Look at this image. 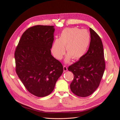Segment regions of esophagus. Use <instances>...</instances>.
Segmentation results:
<instances>
[{"instance_id":"34e87169","label":"esophagus","mask_w":120,"mask_h":120,"mask_svg":"<svg viewBox=\"0 0 120 120\" xmlns=\"http://www.w3.org/2000/svg\"><path fill=\"white\" fill-rule=\"evenodd\" d=\"M63 68H64V71H68V68L66 67V66H64L63 67Z\"/></svg>"}]
</instances>
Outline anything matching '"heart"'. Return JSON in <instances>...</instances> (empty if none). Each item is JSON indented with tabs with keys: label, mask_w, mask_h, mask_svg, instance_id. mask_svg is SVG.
I'll return each instance as SVG.
<instances>
[{
	"label": "heart",
	"mask_w": 120,
	"mask_h": 120,
	"mask_svg": "<svg viewBox=\"0 0 120 120\" xmlns=\"http://www.w3.org/2000/svg\"><path fill=\"white\" fill-rule=\"evenodd\" d=\"M90 42V34L86 30L78 28H65L60 34L59 39L54 41L52 48V52L57 60H61L65 53L66 61L68 62L71 57L78 60L83 56L88 48Z\"/></svg>",
	"instance_id": "heart-1"
}]
</instances>
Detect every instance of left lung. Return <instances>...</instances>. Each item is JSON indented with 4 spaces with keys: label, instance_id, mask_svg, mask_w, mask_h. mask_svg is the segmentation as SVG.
Returning a JSON list of instances; mask_svg holds the SVG:
<instances>
[{
    "label": "left lung",
    "instance_id": "8db88e82",
    "mask_svg": "<svg viewBox=\"0 0 120 120\" xmlns=\"http://www.w3.org/2000/svg\"><path fill=\"white\" fill-rule=\"evenodd\" d=\"M90 41L86 54L79 60L68 68L74 78L70 85L71 92L76 96L88 97L99 86L105 69L103 45L101 39L90 28Z\"/></svg>",
    "mask_w": 120,
    "mask_h": 120
}]
</instances>
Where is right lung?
Returning <instances> with one entry per match:
<instances>
[{
  "mask_svg": "<svg viewBox=\"0 0 120 120\" xmlns=\"http://www.w3.org/2000/svg\"><path fill=\"white\" fill-rule=\"evenodd\" d=\"M53 26L35 25L25 30L15 53V71L28 91L38 97L51 93L63 66L51 54Z\"/></svg>",
  "mask_w": 120,
  "mask_h": 120,
  "instance_id": "obj_1",
  "label": "right lung"
}]
</instances>
